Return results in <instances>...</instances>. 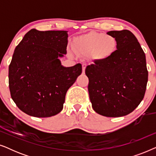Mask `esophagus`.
I'll return each mask as SVG.
<instances>
[{"mask_svg": "<svg viewBox=\"0 0 156 156\" xmlns=\"http://www.w3.org/2000/svg\"><path fill=\"white\" fill-rule=\"evenodd\" d=\"M86 67H87V65L86 64H82V73L84 74L85 72V69H86Z\"/></svg>", "mask_w": 156, "mask_h": 156, "instance_id": "34e87169", "label": "esophagus"}]
</instances>
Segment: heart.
I'll return each mask as SVG.
<instances>
[{
  "label": "heart",
  "mask_w": 156,
  "mask_h": 156,
  "mask_svg": "<svg viewBox=\"0 0 156 156\" xmlns=\"http://www.w3.org/2000/svg\"><path fill=\"white\" fill-rule=\"evenodd\" d=\"M116 38L101 33H89L81 36L75 41L76 52L81 55L91 53L97 61H105L112 56L116 50Z\"/></svg>",
  "instance_id": "b5f03b06"
}]
</instances>
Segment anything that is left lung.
I'll list each match as a JSON object with an SVG mask.
<instances>
[{
  "instance_id": "8db88e82",
  "label": "left lung",
  "mask_w": 156,
  "mask_h": 156,
  "mask_svg": "<svg viewBox=\"0 0 156 156\" xmlns=\"http://www.w3.org/2000/svg\"><path fill=\"white\" fill-rule=\"evenodd\" d=\"M117 50L105 61H94L85 74L93 109L102 116L130 114L144 99L148 72L145 53L135 35L128 30L109 31Z\"/></svg>"
}]
</instances>
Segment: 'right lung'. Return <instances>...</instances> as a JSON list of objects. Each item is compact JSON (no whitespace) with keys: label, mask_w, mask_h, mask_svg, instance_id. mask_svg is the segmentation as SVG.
I'll list each match as a JSON object with an SVG mask.
<instances>
[{"label":"right lung","mask_w":156,"mask_h":156,"mask_svg":"<svg viewBox=\"0 0 156 156\" xmlns=\"http://www.w3.org/2000/svg\"><path fill=\"white\" fill-rule=\"evenodd\" d=\"M67 31L32 29L15 49L8 80L12 99L27 115L45 118L62 110L66 93L82 74L81 64L65 67Z\"/></svg>","instance_id":"right-lung-1"}]
</instances>
